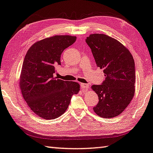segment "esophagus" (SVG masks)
<instances>
[{"label": "esophagus", "mask_w": 153, "mask_h": 153, "mask_svg": "<svg viewBox=\"0 0 153 153\" xmlns=\"http://www.w3.org/2000/svg\"><path fill=\"white\" fill-rule=\"evenodd\" d=\"M80 86H81V88L83 89V90H87V89L89 88L90 87V85L88 84H80Z\"/></svg>", "instance_id": "34e87169"}]
</instances>
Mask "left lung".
I'll return each instance as SVG.
<instances>
[{
  "instance_id": "obj_1",
  "label": "left lung",
  "mask_w": 153,
  "mask_h": 153,
  "mask_svg": "<svg viewBox=\"0 0 153 153\" xmlns=\"http://www.w3.org/2000/svg\"><path fill=\"white\" fill-rule=\"evenodd\" d=\"M85 42L105 77L102 84L91 86L99 99L94 111L102 118L116 117L126 109L134 95V59L123 44L106 35L91 34Z\"/></svg>"
}]
</instances>
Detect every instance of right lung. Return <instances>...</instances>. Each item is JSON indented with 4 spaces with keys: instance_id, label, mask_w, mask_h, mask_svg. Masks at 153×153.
I'll return each mask as SVG.
<instances>
[{
    "instance_id": "right-lung-1",
    "label": "right lung",
    "mask_w": 153,
    "mask_h": 153,
    "mask_svg": "<svg viewBox=\"0 0 153 153\" xmlns=\"http://www.w3.org/2000/svg\"><path fill=\"white\" fill-rule=\"evenodd\" d=\"M76 41V37L55 35L38 41L25 57L20 88L25 100L35 114L46 120L62 116L79 85L53 77L55 66L61 65V55Z\"/></svg>"
}]
</instances>
